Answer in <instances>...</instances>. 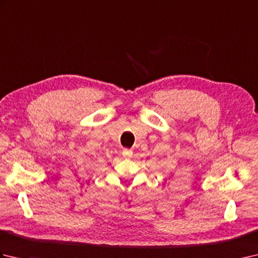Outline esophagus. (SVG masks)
I'll return each mask as SVG.
<instances>
[{
	"label": "esophagus",
	"mask_w": 258,
	"mask_h": 258,
	"mask_svg": "<svg viewBox=\"0 0 258 258\" xmlns=\"http://www.w3.org/2000/svg\"><path fill=\"white\" fill-rule=\"evenodd\" d=\"M122 155H123L125 158L132 157V156H133V151H132V150L125 149V150H123V152H122Z\"/></svg>",
	"instance_id": "esophagus-1"
}]
</instances>
